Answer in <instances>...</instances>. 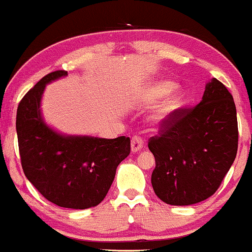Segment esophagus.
<instances>
[{"mask_svg":"<svg viewBox=\"0 0 252 252\" xmlns=\"http://www.w3.org/2000/svg\"><path fill=\"white\" fill-rule=\"evenodd\" d=\"M142 147H144V140H142L140 136H138V135L133 136L132 141H131V150L133 153L139 152Z\"/></svg>","mask_w":252,"mask_h":252,"instance_id":"34e87169","label":"esophagus"}]
</instances>
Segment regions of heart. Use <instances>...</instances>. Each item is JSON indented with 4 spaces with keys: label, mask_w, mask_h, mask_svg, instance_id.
I'll return each instance as SVG.
<instances>
[{
    "label": "heart",
    "mask_w": 252,
    "mask_h": 252,
    "mask_svg": "<svg viewBox=\"0 0 252 252\" xmlns=\"http://www.w3.org/2000/svg\"><path fill=\"white\" fill-rule=\"evenodd\" d=\"M174 87H175V84L170 80H158V82L151 83L142 93V100L146 102H155L170 93L161 102L155 113V120L159 123L166 121L181 107L185 94L181 89H174Z\"/></svg>",
    "instance_id": "b5f03b06"
}]
</instances>
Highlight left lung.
<instances>
[{"label":"left lung","instance_id":"1","mask_svg":"<svg viewBox=\"0 0 252 252\" xmlns=\"http://www.w3.org/2000/svg\"><path fill=\"white\" fill-rule=\"evenodd\" d=\"M238 147L236 106L231 93L213 78L202 100L162 121L148 148L155 158L152 186L172 206H190L215 194L234 163Z\"/></svg>","mask_w":252,"mask_h":252}]
</instances>
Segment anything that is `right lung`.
I'll return each instance as SVG.
<instances>
[{
    "label": "right lung",
    "mask_w": 252,
    "mask_h": 252,
    "mask_svg": "<svg viewBox=\"0 0 252 252\" xmlns=\"http://www.w3.org/2000/svg\"><path fill=\"white\" fill-rule=\"evenodd\" d=\"M67 76L64 70L43 77L22 98L16 131L22 168L46 200L63 208L98 206L111 188L118 164L131 153V140L65 135L46 125L40 100L46 84Z\"/></svg>",
    "instance_id": "obj_1"
}]
</instances>
